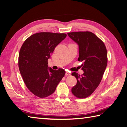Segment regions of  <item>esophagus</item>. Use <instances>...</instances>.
<instances>
[{
	"label": "esophagus",
	"mask_w": 127,
	"mask_h": 127,
	"mask_svg": "<svg viewBox=\"0 0 127 127\" xmlns=\"http://www.w3.org/2000/svg\"><path fill=\"white\" fill-rule=\"evenodd\" d=\"M65 74H66V76H70V75L71 74V73L69 72H68V71H66Z\"/></svg>",
	"instance_id": "1"
}]
</instances>
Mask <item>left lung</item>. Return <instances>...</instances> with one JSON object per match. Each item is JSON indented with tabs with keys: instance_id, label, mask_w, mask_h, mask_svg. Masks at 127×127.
<instances>
[{
	"instance_id": "1",
	"label": "left lung",
	"mask_w": 127,
	"mask_h": 127,
	"mask_svg": "<svg viewBox=\"0 0 127 127\" xmlns=\"http://www.w3.org/2000/svg\"><path fill=\"white\" fill-rule=\"evenodd\" d=\"M67 34L79 46V61H83L80 76L73 72L77 84L72 88L75 96L83 99L90 96L99 86L107 64V50L104 43L91 32H76Z\"/></svg>"
}]
</instances>
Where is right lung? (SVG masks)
<instances>
[{
  "label": "right lung",
  "mask_w": 127,
  "mask_h": 127,
  "mask_svg": "<svg viewBox=\"0 0 127 127\" xmlns=\"http://www.w3.org/2000/svg\"><path fill=\"white\" fill-rule=\"evenodd\" d=\"M66 36L65 33H35L28 37L21 48L20 73L28 89L35 96L44 98L52 94L65 74L63 69L56 71L48 67V60Z\"/></svg>",
  "instance_id": "add662e5"
}]
</instances>
